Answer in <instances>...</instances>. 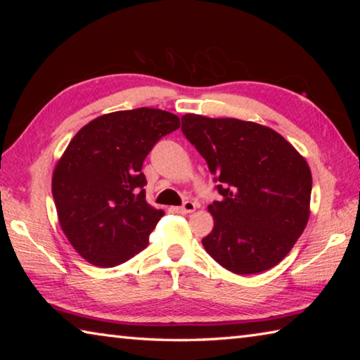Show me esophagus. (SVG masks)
Returning a JSON list of instances; mask_svg holds the SVG:
<instances>
[{"label":"esophagus","mask_w":360,"mask_h":360,"mask_svg":"<svg viewBox=\"0 0 360 360\" xmlns=\"http://www.w3.org/2000/svg\"><path fill=\"white\" fill-rule=\"evenodd\" d=\"M195 210H197V205H195L193 202H186L184 205L179 206L178 212H181V214H188V212H193Z\"/></svg>","instance_id":"obj_1"}]
</instances>
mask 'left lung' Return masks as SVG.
<instances>
[{
  "mask_svg": "<svg viewBox=\"0 0 360 360\" xmlns=\"http://www.w3.org/2000/svg\"><path fill=\"white\" fill-rule=\"evenodd\" d=\"M181 130L208 163L219 202L214 229L202 240L219 265L254 275L278 265L309 217L311 172L290 143L265 125L182 115Z\"/></svg>",
  "mask_w": 360,
  "mask_h": 360,
  "instance_id": "8db88e82",
  "label": "left lung"
}]
</instances>
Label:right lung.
<instances>
[{
  "label": "right lung",
  "instance_id": "right-lung-1",
  "mask_svg": "<svg viewBox=\"0 0 360 360\" xmlns=\"http://www.w3.org/2000/svg\"><path fill=\"white\" fill-rule=\"evenodd\" d=\"M179 125L172 112L138 108L100 115L71 139L53 169L52 195L81 257L109 268L148 246L163 211L146 202L143 162Z\"/></svg>",
  "mask_w": 360,
  "mask_h": 360
}]
</instances>
